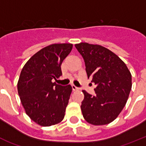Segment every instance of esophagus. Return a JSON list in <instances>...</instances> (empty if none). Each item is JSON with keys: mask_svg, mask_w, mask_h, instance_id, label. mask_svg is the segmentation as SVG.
I'll list each match as a JSON object with an SVG mask.
<instances>
[{"mask_svg": "<svg viewBox=\"0 0 146 146\" xmlns=\"http://www.w3.org/2000/svg\"><path fill=\"white\" fill-rule=\"evenodd\" d=\"M72 89H73V91H78V90H79V88L76 86L75 85H72Z\"/></svg>", "mask_w": 146, "mask_h": 146, "instance_id": "1", "label": "esophagus"}]
</instances>
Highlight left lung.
<instances>
[{"instance_id": "8db88e82", "label": "left lung", "mask_w": 146, "mask_h": 146, "mask_svg": "<svg viewBox=\"0 0 146 146\" xmlns=\"http://www.w3.org/2000/svg\"><path fill=\"white\" fill-rule=\"evenodd\" d=\"M84 58L88 78L94 83L95 95L83 90L81 111L93 125L112 122L124 108L132 89V75L117 55L100 45L80 43L75 45Z\"/></svg>"}]
</instances>
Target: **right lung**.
<instances>
[{
	"mask_svg": "<svg viewBox=\"0 0 146 146\" xmlns=\"http://www.w3.org/2000/svg\"><path fill=\"white\" fill-rule=\"evenodd\" d=\"M73 44H54L35 53L26 62L17 83L18 94L26 113L42 127L62 121L72 92L52 80L62 75L61 65Z\"/></svg>",
	"mask_w": 146,
	"mask_h": 146,
	"instance_id": "1",
	"label": "right lung"
}]
</instances>
